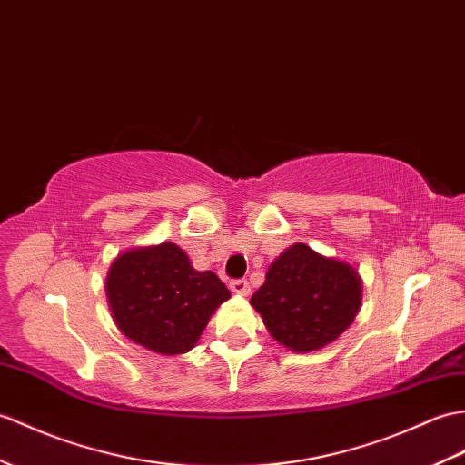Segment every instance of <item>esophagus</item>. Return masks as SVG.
<instances>
[{
    "label": "esophagus",
    "instance_id": "1",
    "mask_svg": "<svg viewBox=\"0 0 465 465\" xmlns=\"http://www.w3.org/2000/svg\"><path fill=\"white\" fill-rule=\"evenodd\" d=\"M230 287H232V291L233 293H237V295H243V297H247L250 295V283L245 282V279H235V282H232L230 283Z\"/></svg>",
    "mask_w": 465,
    "mask_h": 465
}]
</instances>
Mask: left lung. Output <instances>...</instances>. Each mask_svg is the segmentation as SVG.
<instances>
[{"label": "left lung", "instance_id": "1", "mask_svg": "<svg viewBox=\"0 0 465 465\" xmlns=\"http://www.w3.org/2000/svg\"><path fill=\"white\" fill-rule=\"evenodd\" d=\"M250 303L282 347L311 352L351 327L362 303V279L342 259L293 243L269 265Z\"/></svg>", "mask_w": 465, "mask_h": 465}]
</instances>
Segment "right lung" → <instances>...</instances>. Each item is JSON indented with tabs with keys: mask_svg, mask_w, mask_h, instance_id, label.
<instances>
[{
	"mask_svg": "<svg viewBox=\"0 0 465 465\" xmlns=\"http://www.w3.org/2000/svg\"><path fill=\"white\" fill-rule=\"evenodd\" d=\"M104 289L118 331L166 356L196 347L215 309L232 297L218 275L196 272L188 253L172 242L118 255Z\"/></svg>",
	"mask_w": 465,
	"mask_h": 465,
	"instance_id": "add662e5",
	"label": "right lung"
}]
</instances>
